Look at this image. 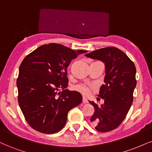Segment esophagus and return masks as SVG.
<instances>
[{
    "mask_svg": "<svg viewBox=\"0 0 152 152\" xmlns=\"http://www.w3.org/2000/svg\"><path fill=\"white\" fill-rule=\"evenodd\" d=\"M82 102H83L84 104H87V103H88L87 99L86 98V97H83V98H82Z\"/></svg>",
    "mask_w": 152,
    "mask_h": 152,
    "instance_id": "1",
    "label": "esophagus"
}]
</instances>
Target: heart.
<instances>
[{
	"mask_svg": "<svg viewBox=\"0 0 152 152\" xmlns=\"http://www.w3.org/2000/svg\"><path fill=\"white\" fill-rule=\"evenodd\" d=\"M74 89L77 92L81 94L83 96H88L91 91L94 89V87L91 85H86L84 84H79L74 87Z\"/></svg>",
	"mask_w": 152,
	"mask_h": 152,
	"instance_id": "heart-1",
	"label": "heart"
}]
</instances>
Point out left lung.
I'll list each match as a JSON object with an SVG mask.
<instances>
[{
  "instance_id": "1",
  "label": "left lung",
  "mask_w": 152,
  "mask_h": 152,
  "mask_svg": "<svg viewBox=\"0 0 152 152\" xmlns=\"http://www.w3.org/2000/svg\"><path fill=\"white\" fill-rule=\"evenodd\" d=\"M85 56L105 63V83L99 95L104 103L99 106L89 102L95 109L90 121L99 132H109L121 124L132 105L137 85L135 65L124 52L113 46L94 50Z\"/></svg>"
}]
</instances>
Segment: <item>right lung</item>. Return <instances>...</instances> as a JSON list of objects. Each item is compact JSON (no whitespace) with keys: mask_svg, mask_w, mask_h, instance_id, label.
<instances>
[{"mask_svg":"<svg viewBox=\"0 0 152 152\" xmlns=\"http://www.w3.org/2000/svg\"><path fill=\"white\" fill-rule=\"evenodd\" d=\"M87 52L61 44H44L22 61L17 79L18 103L34 130L44 134L58 132L65 126L69 110L81 104L80 93L65 89L67 67L72 59ZM61 89L63 91L58 93Z\"/></svg>","mask_w":152,"mask_h":152,"instance_id":"obj_1","label":"right lung"}]
</instances>
